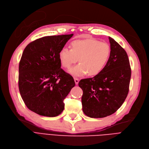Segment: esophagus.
<instances>
[{
	"instance_id": "34e87169",
	"label": "esophagus",
	"mask_w": 149,
	"mask_h": 149,
	"mask_svg": "<svg viewBox=\"0 0 149 149\" xmlns=\"http://www.w3.org/2000/svg\"><path fill=\"white\" fill-rule=\"evenodd\" d=\"M74 81H75V84H77L78 83H79V79H77V78H74Z\"/></svg>"
}]
</instances>
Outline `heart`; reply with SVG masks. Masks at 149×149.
<instances>
[{
	"mask_svg": "<svg viewBox=\"0 0 149 149\" xmlns=\"http://www.w3.org/2000/svg\"><path fill=\"white\" fill-rule=\"evenodd\" d=\"M111 54V46L106 42L95 39L74 40L70 43V49L63 48L58 54L62 66L70 69L79 59L80 63L70 70L74 76L81 77L86 74L95 76L103 71Z\"/></svg>",
	"mask_w": 149,
	"mask_h": 149,
	"instance_id": "b5f03b06",
	"label": "heart"
}]
</instances>
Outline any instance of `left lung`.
<instances>
[{"label": "left lung", "mask_w": 149, "mask_h": 149, "mask_svg": "<svg viewBox=\"0 0 149 149\" xmlns=\"http://www.w3.org/2000/svg\"><path fill=\"white\" fill-rule=\"evenodd\" d=\"M109 39L111 54L105 68L95 77L79 83L83 92V111L91 118H104L115 113L129 90L131 68L127 54L114 39Z\"/></svg>", "instance_id": "1"}]
</instances>
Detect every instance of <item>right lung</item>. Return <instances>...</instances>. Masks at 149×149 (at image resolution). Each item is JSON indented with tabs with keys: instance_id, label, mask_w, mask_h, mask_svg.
<instances>
[{
	"instance_id": "add662e5",
	"label": "right lung",
	"mask_w": 149,
	"mask_h": 149,
	"mask_svg": "<svg viewBox=\"0 0 149 149\" xmlns=\"http://www.w3.org/2000/svg\"><path fill=\"white\" fill-rule=\"evenodd\" d=\"M72 36L43 37L29 43L23 51L19 67V89L31 111L54 117L64 110L63 100L75 83L61 68L58 54Z\"/></svg>"
}]
</instances>
